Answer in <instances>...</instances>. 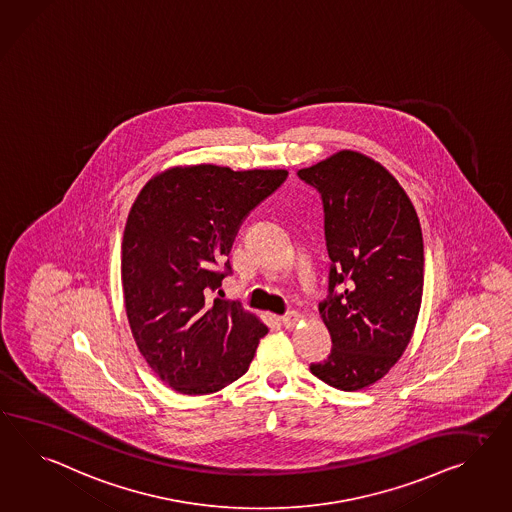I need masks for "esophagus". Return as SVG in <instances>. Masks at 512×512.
<instances>
[{
  "mask_svg": "<svg viewBox=\"0 0 512 512\" xmlns=\"http://www.w3.org/2000/svg\"><path fill=\"white\" fill-rule=\"evenodd\" d=\"M299 319H301L299 312H289V314L280 317V325L286 328L295 327L299 323Z\"/></svg>",
  "mask_w": 512,
  "mask_h": 512,
  "instance_id": "1",
  "label": "esophagus"
}]
</instances>
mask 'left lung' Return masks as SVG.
I'll return each instance as SVG.
<instances>
[{
  "label": "left lung",
  "mask_w": 512,
  "mask_h": 512,
  "mask_svg": "<svg viewBox=\"0 0 512 512\" xmlns=\"http://www.w3.org/2000/svg\"><path fill=\"white\" fill-rule=\"evenodd\" d=\"M321 195L328 295L319 314L332 349L310 371L354 392L382 379L405 353L423 295V237L394 176L351 150L297 172Z\"/></svg>",
  "instance_id": "1"
}]
</instances>
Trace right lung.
I'll return each mask as SVG.
<instances>
[{
    "label": "right lung",
    "instance_id": "1",
    "mask_svg": "<svg viewBox=\"0 0 512 512\" xmlns=\"http://www.w3.org/2000/svg\"><path fill=\"white\" fill-rule=\"evenodd\" d=\"M286 171L217 165L171 169L143 187L124 228L122 288L146 364L185 395L239 379L267 327L221 295L230 254L250 211L286 182Z\"/></svg>",
    "mask_w": 512,
    "mask_h": 512
}]
</instances>
